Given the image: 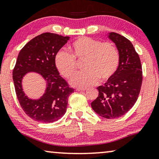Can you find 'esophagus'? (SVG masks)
<instances>
[{
	"label": "esophagus",
	"instance_id": "esophagus-1",
	"mask_svg": "<svg viewBox=\"0 0 159 159\" xmlns=\"http://www.w3.org/2000/svg\"><path fill=\"white\" fill-rule=\"evenodd\" d=\"M85 90H86V89H76V91L81 92V91H85Z\"/></svg>",
	"mask_w": 159,
	"mask_h": 159
}]
</instances>
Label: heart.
I'll return each mask as SVG.
<instances>
[{
    "instance_id": "1",
    "label": "heart",
    "mask_w": 159,
    "mask_h": 159,
    "mask_svg": "<svg viewBox=\"0 0 159 159\" xmlns=\"http://www.w3.org/2000/svg\"><path fill=\"white\" fill-rule=\"evenodd\" d=\"M70 53L71 55L63 50L58 52L54 62L59 74L70 79L77 69L75 60H84L83 67L85 70L75 75L70 81L74 87L87 88L96 85L100 79L109 80L119 66V53L110 42L81 37L70 45Z\"/></svg>"
}]
</instances>
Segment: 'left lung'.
<instances>
[{
  "mask_svg": "<svg viewBox=\"0 0 159 159\" xmlns=\"http://www.w3.org/2000/svg\"><path fill=\"white\" fill-rule=\"evenodd\" d=\"M106 36L117 48L119 66L111 79L97 88L99 94L91 107L100 117L114 119L127 113L137 101L142 70L139 57L129 39L115 32H108Z\"/></svg>",
  "mask_w": 159,
  "mask_h": 159,
  "instance_id": "left-lung-1",
  "label": "left lung"
}]
</instances>
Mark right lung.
I'll return each instance as SVG.
<instances>
[{"label":"right lung","mask_w":159,"mask_h":159,"mask_svg":"<svg viewBox=\"0 0 159 159\" xmlns=\"http://www.w3.org/2000/svg\"><path fill=\"white\" fill-rule=\"evenodd\" d=\"M69 37L46 32L30 40L20 50L12 72L15 89L20 106L32 120L50 123L65 114L68 98L74 90L59 75L55 66V56L67 43ZM41 75L46 82L42 96L30 98L23 90L22 79L28 72Z\"/></svg>","instance_id":"obj_1"}]
</instances>
